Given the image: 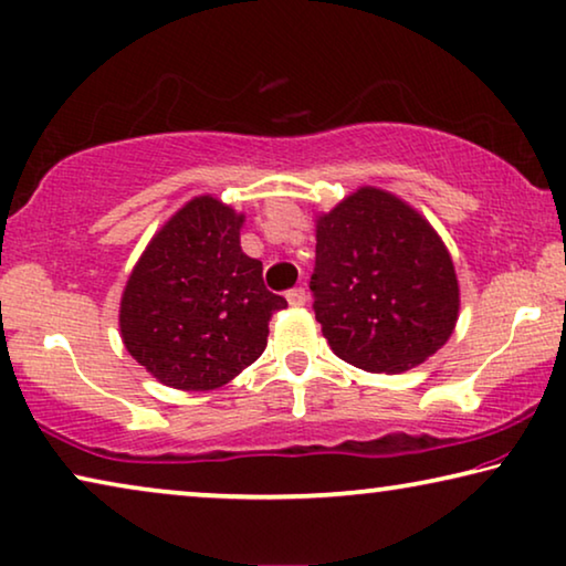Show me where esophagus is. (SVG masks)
Wrapping results in <instances>:
<instances>
[{"mask_svg":"<svg viewBox=\"0 0 566 566\" xmlns=\"http://www.w3.org/2000/svg\"><path fill=\"white\" fill-rule=\"evenodd\" d=\"M286 302H290L292 307H305L307 305V292L302 290V286H294V290L286 292Z\"/></svg>","mask_w":566,"mask_h":566,"instance_id":"esophagus-1","label":"esophagus"}]
</instances>
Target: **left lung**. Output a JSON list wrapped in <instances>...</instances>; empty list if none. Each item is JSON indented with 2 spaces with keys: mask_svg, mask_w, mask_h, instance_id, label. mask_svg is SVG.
<instances>
[{
  "mask_svg": "<svg viewBox=\"0 0 566 566\" xmlns=\"http://www.w3.org/2000/svg\"><path fill=\"white\" fill-rule=\"evenodd\" d=\"M315 317L337 358L403 374L450 340L460 282L434 226L389 190L360 185L315 216Z\"/></svg>",
  "mask_w": 566,
  "mask_h": 566,
  "instance_id": "left-lung-1",
  "label": "left lung"
}]
</instances>
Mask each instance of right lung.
Here are the masks:
<instances>
[{
  "label": "right lung",
  "mask_w": 566,
  "mask_h": 566,
  "mask_svg": "<svg viewBox=\"0 0 566 566\" xmlns=\"http://www.w3.org/2000/svg\"><path fill=\"white\" fill-rule=\"evenodd\" d=\"M247 216L202 192L177 208L134 264L122 292L124 348L159 384L213 391L264 353L269 319L286 307L243 254Z\"/></svg>",
  "instance_id": "1"
}]
</instances>
